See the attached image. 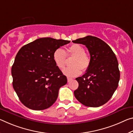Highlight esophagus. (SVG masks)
Returning a JSON list of instances; mask_svg holds the SVG:
<instances>
[{
    "instance_id": "obj_1",
    "label": "esophagus",
    "mask_w": 133,
    "mask_h": 133,
    "mask_svg": "<svg viewBox=\"0 0 133 133\" xmlns=\"http://www.w3.org/2000/svg\"><path fill=\"white\" fill-rule=\"evenodd\" d=\"M71 81H72V79L70 77H67V82H70Z\"/></svg>"
}]
</instances>
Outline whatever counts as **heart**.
Returning a JSON list of instances; mask_svg holds the SVG:
<instances>
[{
    "mask_svg": "<svg viewBox=\"0 0 133 133\" xmlns=\"http://www.w3.org/2000/svg\"><path fill=\"white\" fill-rule=\"evenodd\" d=\"M67 57H74L71 61L72 66L67 67L63 70L64 75L69 77L78 76L82 70L85 71L89 69L90 64V57L85 52V49L79 44H73L67 48L66 52L60 48H57L52 54V59L56 66L62 70L64 68Z\"/></svg>",
    "mask_w": 133,
    "mask_h": 133,
    "instance_id": "1",
    "label": "heart"
}]
</instances>
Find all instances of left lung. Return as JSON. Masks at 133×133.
<instances>
[{"instance_id":"obj_1","label":"left lung","mask_w":133,"mask_h":133,"mask_svg":"<svg viewBox=\"0 0 133 133\" xmlns=\"http://www.w3.org/2000/svg\"><path fill=\"white\" fill-rule=\"evenodd\" d=\"M88 48L90 64L85 75L77 77L75 98L84 105L98 107L110 99L118 86V63L111 47L102 39L88 35L72 41Z\"/></svg>"}]
</instances>
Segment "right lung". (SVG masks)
I'll return each mask as SVG.
<instances>
[{
  "mask_svg": "<svg viewBox=\"0 0 133 133\" xmlns=\"http://www.w3.org/2000/svg\"><path fill=\"white\" fill-rule=\"evenodd\" d=\"M70 41L41 38L19 50L12 67L14 89L21 102L33 110L51 106L59 89L67 82L66 76L56 66L54 50Z\"/></svg>",
  "mask_w": 133,
  "mask_h": 133,
  "instance_id": "right-lung-1",
  "label": "right lung"
}]
</instances>
